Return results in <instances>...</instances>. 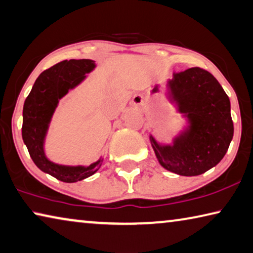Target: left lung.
<instances>
[{
  "label": "left lung",
  "mask_w": 253,
  "mask_h": 253,
  "mask_svg": "<svg viewBox=\"0 0 253 253\" xmlns=\"http://www.w3.org/2000/svg\"><path fill=\"white\" fill-rule=\"evenodd\" d=\"M168 86L189 127L173 145H160L151 136L152 146L164 169L186 177L199 175L224 158L233 138L230 99L217 80L200 67L173 73Z\"/></svg>",
  "instance_id": "obj_1"
}]
</instances>
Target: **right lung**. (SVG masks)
<instances>
[{
    "instance_id": "right-lung-1",
    "label": "right lung",
    "mask_w": 253,
    "mask_h": 253,
    "mask_svg": "<svg viewBox=\"0 0 253 253\" xmlns=\"http://www.w3.org/2000/svg\"><path fill=\"white\" fill-rule=\"evenodd\" d=\"M95 67L91 59H70L43 71L36 80L23 105L22 138L28 152L40 170L63 182H76L91 177L101 167L102 160L89 167H67L53 163L46 158L43 142L58 100L79 85L85 74Z\"/></svg>"
}]
</instances>
